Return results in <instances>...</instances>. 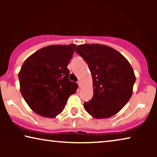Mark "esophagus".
I'll use <instances>...</instances> for the list:
<instances>
[{"label": "esophagus", "instance_id": "esophagus-1", "mask_svg": "<svg viewBox=\"0 0 157 157\" xmlns=\"http://www.w3.org/2000/svg\"><path fill=\"white\" fill-rule=\"evenodd\" d=\"M77 83H78V86H79V87H81V81H78V82H77Z\"/></svg>", "mask_w": 157, "mask_h": 157}]
</instances>
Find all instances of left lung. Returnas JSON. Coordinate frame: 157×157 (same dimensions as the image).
<instances>
[{
	"instance_id": "8db88e82",
	"label": "left lung",
	"mask_w": 157,
	"mask_h": 157,
	"mask_svg": "<svg viewBox=\"0 0 157 157\" xmlns=\"http://www.w3.org/2000/svg\"><path fill=\"white\" fill-rule=\"evenodd\" d=\"M75 51L88 63L93 79V97L85 110L96 119L117 113L129 101L136 81L134 70L124 56L101 44H83Z\"/></svg>"
}]
</instances>
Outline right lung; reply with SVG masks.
<instances>
[{
    "instance_id": "obj_1",
    "label": "right lung",
    "mask_w": 157,
    "mask_h": 157,
    "mask_svg": "<svg viewBox=\"0 0 157 157\" xmlns=\"http://www.w3.org/2000/svg\"><path fill=\"white\" fill-rule=\"evenodd\" d=\"M76 45H51L39 49L24 61L18 74L20 90L37 114L54 118L64 109L78 86L68 78L67 66Z\"/></svg>"
}]
</instances>
